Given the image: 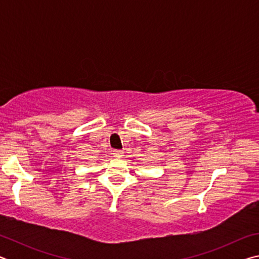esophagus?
<instances>
[{
  "mask_svg": "<svg viewBox=\"0 0 259 259\" xmlns=\"http://www.w3.org/2000/svg\"><path fill=\"white\" fill-rule=\"evenodd\" d=\"M123 151H121V150H114L113 151V154H114V156L115 157H122L123 156Z\"/></svg>",
  "mask_w": 259,
  "mask_h": 259,
  "instance_id": "obj_1",
  "label": "esophagus"
}]
</instances>
